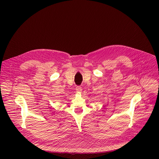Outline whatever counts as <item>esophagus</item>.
Listing matches in <instances>:
<instances>
[{
    "mask_svg": "<svg viewBox=\"0 0 159 159\" xmlns=\"http://www.w3.org/2000/svg\"><path fill=\"white\" fill-rule=\"evenodd\" d=\"M75 90H76V91L77 93H81L82 90V87L80 86H77Z\"/></svg>",
    "mask_w": 159,
    "mask_h": 159,
    "instance_id": "esophagus-1",
    "label": "esophagus"
}]
</instances>
